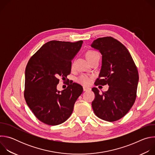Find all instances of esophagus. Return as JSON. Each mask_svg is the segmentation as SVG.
I'll return each mask as SVG.
<instances>
[{
    "instance_id": "esophagus-1",
    "label": "esophagus",
    "mask_w": 155,
    "mask_h": 155,
    "mask_svg": "<svg viewBox=\"0 0 155 155\" xmlns=\"http://www.w3.org/2000/svg\"><path fill=\"white\" fill-rule=\"evenodd\" d=\"M83 91H88V90H91L90 87H86V86H83Z\"/></svg>"
}]
</instances>
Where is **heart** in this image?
<instances>
[{
  "label": "heart",
  "mask_w": 155,
  "mask_h": 155,
  "mask_svg": "<svg viewBox=\"0 0 155 155\" xmlns=\"http://www.w3.org/2000/svg\"><path fill=\"white\" fill-rule=\"evenodd\" d=\"M86 57L88 61L90 62L91 61L93 60L96 58H99V54L96 51L90 50V51H88L86 53ZM74 65V64L72 65V66ZM93 79V77L91 75H89L87 74H82L78 77L77 81L81 84L88 86L92 83Z\"/></svg>",
  "instance_id": "obj_1"
}]
</instances>
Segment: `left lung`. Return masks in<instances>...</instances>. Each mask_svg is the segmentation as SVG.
<instances>
[{"label": "left lung", "mask_w": 155, "mask_h": 155, "mask_svg": "<svg viewBox=\"0 0 155 155\" xmlns=\"http://www.w3.org/2000/svg\"><path fill=\"white\" fill-rule=\"evenodd\" d=\"M91 47L102 54V67L95 85L108 84V90L102 94L97 87L92 88L95 98L92 107L95 115L112 122L123 118L136 99L139 74L127 49L112 37L99 38Z\"/></svg>", "instance_id": "obj_1"}]
</instances>
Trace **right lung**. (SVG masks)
Wrapping results in <instances>:
<instances>
[{"mask_svg": "<svg viewBox=\"0 0 155 155\" xmlns=\"http://www.w3.org/2000/svg\"><path fill=\"white\" fill-rule=\"evenodd\" d=\"M82 40L76 42L52 40L46 43L30 58L25 71L26 102L42 123L55 126L71 115L75 102L83 93L76 83L57 90L59 77L67 78L71 60L80 50Z\"/></svg>", "mask_w": 155, "mask_h": 155, "instance_id": "add662e5", "label": "right lung"}]
</instances>
